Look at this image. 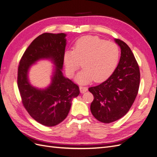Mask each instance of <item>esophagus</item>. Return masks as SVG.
I'll list each match as a JSON object with an SVG mask.
<instances>
[{"mask_svg": "<svg viewBox=\"0 0 157 157\" xmlns=\"http://www.w3.org/2000/svg\"><path fill=\"white\" fill-rule=\"evenodd\" d=\"M79 88H80V92H81L82 94L85 93V92H86L87 91V90H88L87 87H86V86H80Z\"/></svg>", "mask_w": 157, "mask_h": 157, "instance_id": "34e87169", "label": "esophagus"}]
</instances>
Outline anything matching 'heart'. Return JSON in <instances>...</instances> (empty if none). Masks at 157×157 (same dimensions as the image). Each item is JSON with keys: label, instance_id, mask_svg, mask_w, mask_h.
<instances>
[{"label": "heart", "instance_id": "heart-1", "mask_svg": "<svg viewBox=\"0 0 157 157\" xmlns=\"http://www.w3.org/2000/svg\"><path fill=\"white\" fill-rule=\"evenodd\" d=\"M120 57L118 46L96 36L79 39L73 51L67 50L63 55L65 71L72 77L81 66L84 67L76 77V81L86 84L94 78L100 82L109 78L115 70Z\"/></svg>", "mask_w": 157, "mask_h": 157}]
</instances>
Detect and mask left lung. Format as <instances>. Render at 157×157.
<instances>
[{"instance_id": "obj_1", "label": "left lung", "mask_w": 157, "mask_h": 157, "mask_svg": "<svg viewBox=\"0 0 157 157\" xmlns=\"http://www.w3.org/2000/svg\"><path fill=\"white\" fill-rule=\"evenodd\" d=\"M121 49L119 63L105 81L88 88L94 96L90 105L93 116L103 123L115 122L130 110L138 92L140 72L130 47L115 39Z\"/></svg>"}]
</instances>
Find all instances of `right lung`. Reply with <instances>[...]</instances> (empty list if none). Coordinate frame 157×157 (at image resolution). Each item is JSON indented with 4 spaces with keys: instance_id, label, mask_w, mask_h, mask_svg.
<instances>
[{
    "instance_id": "right-lung-1",
    "label": "right lung",
    "mask_w": 157,
    "mask_h": 157,
    "mask_svg": "<svg viewBox=\"0 0 157 157\" xmlns=\"http://www.w3.org/2000/svg\"><path fill=\"white\" fill-rule=\"evenodd\" d=\"M65 33H45L33 40L23 54L17 71V86L21 101L30 116L46 126H54L67 117L71 101L80 94L78 85L63 75ZM50 59L55 65L52 82L44 89L33 87L28 73L40 59Z\"/></svg>"
}]
</instances>
